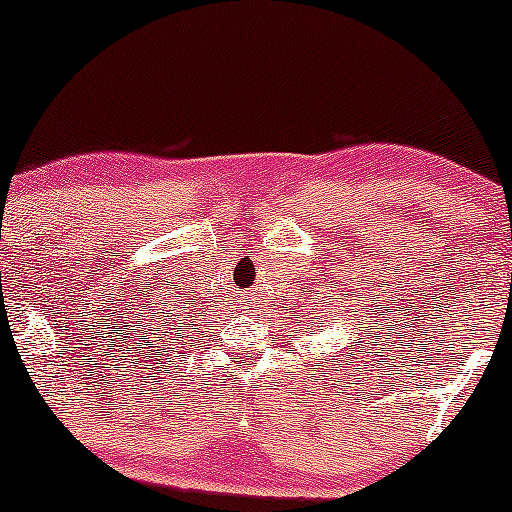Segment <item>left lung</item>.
I'll return each instance as SVG.
<instances>
[{
	"instance_id": "8db88e82",
	"label": "left lung",
	"mask_w": 512,
	"mask_h": 512,
	"mask_svg": "<svg viewBox=\"0 0 512 512\" xmlns=\"http://www.w3.org/2000/svg\"><path fill=\"white\" fill-rule=\"evenodd\" d=\"M356 344H359V342H356V339H354V344H352V352H356V349H354ZM361 349H364V344H361Z\"/></svg>"
}]
</instances>
